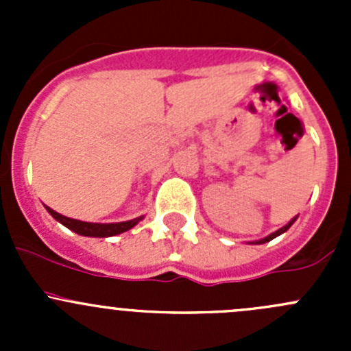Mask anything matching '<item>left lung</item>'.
Returning <instances> with one entry per match:
<instances>
[{
    "mask_svg": "<svg viewBox=\"0 0 351 351\" xmlns=\"http://www.w3.org/2000/svg\"><path fill=\"white\" fill-rule=\"evenodd\" d=\"M295 221H297V215H295V217L292 219V221H289V224H285L284 228H280V229H278V231H275V232H271V234H268L267 238H263V239H258V241H251V243H247V244H263V243H268V241H271V239H275V238H277V236L284 234L285 231H289V228H290V226H292L293 222H295Z\"/></svg>",
    "mask_w": 351,
    "mask_h": 351,
    "instance_id": "8db88e82",
    "label": "left lung"
}]
</instances>
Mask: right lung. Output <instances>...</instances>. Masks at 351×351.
<instances>
[{"label":"right lung","mask_w":351,"mask_h":351,"mask_svg":"<svg viewBox=\"0 0 351 351\" xmlns=\"http://www.w3.org/2000/svg\"><path fill=\"white\" fill-rule=\"evenodd\" d=\"M49 214L56 219L58 222H61L62 226H66L67 229H71L73 232L81 236H88V238H110V236H117L122 234V232L129 231L132 229L134 226L139 224L141 221L144 219V215L141 217L132 219V221H125V222H110V224H98V222H84V221H77V219H71L66 217V215L59 214V212L52 210L51 207H47Z\"/></svg>","instance_id":"add662e5"}]
</instances>
